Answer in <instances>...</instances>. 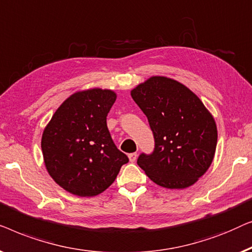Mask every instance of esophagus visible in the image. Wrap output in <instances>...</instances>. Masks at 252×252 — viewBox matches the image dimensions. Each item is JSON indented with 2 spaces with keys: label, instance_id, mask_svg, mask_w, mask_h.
<instances>
[{
  "label": "esophagus",
  "instance_id": "34e87169",
  "mask_svg": "<svg viewBox=\"0 0 252 252\" xmlns=\"http://www.w3.org/2000/svg\"><path fill=\"white\" fill-rule=\"evenodd\" d=\"M137 158V153H130L129 154V160L130 162H134Z\"/></svg>",
  "mask_w": 252,
  "mask_h": 252
}]
</instances>
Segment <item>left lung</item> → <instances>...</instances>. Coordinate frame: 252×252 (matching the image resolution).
Listing matches in <instances>:
<instances>
[{
	"instance_id": "left-lung-1",
	"label": "left lung",
	"mask_w": 252,
	"mask_h": 252,
	"mask_svg": "<svg viewBox=\"0 0 252 252\" xmlns=\"http://www.w3.org/2000/svg\"><path fill=\"white\" fill-rule=\"evenodd\" d=\"M147 116L155 147L137 163L155 184L170 189L192 186L207 172L217 146V126L200 98L178 81L152 76L131 90Z\"/></svg>"
}]
</instances>
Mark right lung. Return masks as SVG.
<instances>
[{"mask_svg": "<svg viewBox=\"0 0 252 252\" xmlns=\"http://www.w3.org/2000/svg\"><path fill=\"white\" fill-rule=\"evenodd\" d=\"M116 100L107 89L73 94L59 106L42 134V153L51 178L77 196H95L114 183L129 162L118 150L106 118Z\"/></svg>", "mask_w": 252, "mask_h": 252, "instance_id": "1", "label": "right lung"}]
</instances>
